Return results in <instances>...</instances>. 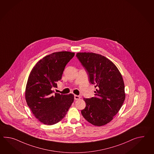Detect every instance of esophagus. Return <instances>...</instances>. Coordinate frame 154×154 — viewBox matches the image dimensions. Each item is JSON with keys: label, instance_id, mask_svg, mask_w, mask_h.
I'll use <instances>...</instances> for the list:
<instances>
[{"label": "esophagus", "instance_id": "esophagus-1", "mask_svg": "<svg viewBox=\"0 0 154 154\" xmlns=\"http://www.w3.org/2000/svg\"><path fill=\"white\" fill-rule=\"evenodd\" d=\"M74 97H75V100H79V99L81 98V97L79 96H77V95H75V96H74Z\"/></svg>", "mask_w": 154, "mask_h": 154}]
</instances>
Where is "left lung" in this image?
Segmentation results:
<instances>
[{"label": "left lung", "instance_id": "1", "mask_svg": "<svg viewBox=\"0 0 154 154\" xmlns=\"http://www.w3.org/2000/svg\"><path fill=\"white\" fill-rule=\"evenodd\" d=\"M76 57L85 68L91 84L95 85V97L84 98L86 107L81 113L94 126L108 124L119 111L125 99L122 75L112 62L94 53L79 52Z\"/></svg>", "mask_w": 154, "mask_h": 154}]
</instances>
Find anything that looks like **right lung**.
<instances>
[{
    "label": "right lung",
    "instance_id": "right-lung-1",
    "mask_svg": "<svg viewBox=\"0 0 154 154\" xmlns=\"http://www.w3.org/2000/svg\"><path fill=\"white\" fill-rule=\"evenodd\" d=\"M75 53L62 51L43 57L35 65L28 79L25 92L27 105L42 123L52 125L62 120L74 101L73 94H53L64 68Z\"/></svg>",
    "mask_w": 154,
    "mask_h": 154
}]
</instances>
